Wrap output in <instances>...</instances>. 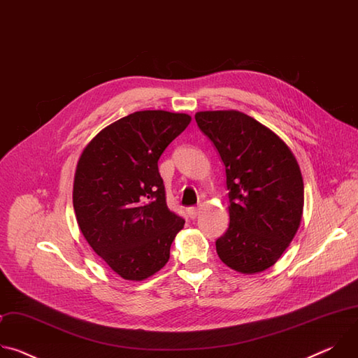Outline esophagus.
<instances>
[{"label":"esophagus","mask_w":358,"mask_h":358,"mask_svg":"<svg viewBox=\"0 0 358 358\" xmlns=\"http://www.w3.org/2000/svg\"><path fill=\"white\" fill-rule=\"evenodd\" d=\"M198 214H199V208H198V207H191V208H188V215H189L191 220H195V218L198 217Z\"/></svg>","instance_id":"1"}]
</instances>
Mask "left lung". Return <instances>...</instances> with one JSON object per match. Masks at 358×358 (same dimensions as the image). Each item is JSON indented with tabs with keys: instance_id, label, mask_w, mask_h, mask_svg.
<instances>
[{
	"instance_id": "1",
	"label": "left lung",
	"mask_w": 358,
	"mask_h": 358,
	"mask_svg": "<svg viewBox=\"0 0 358 358\" xmlns=\"http://www.w3.org/2000/svg\"><path fill=\"white\" fill-rule=\"evenodd\" d=\"M195 122L217 147L229 189V227L217 239L220 259L253 275L273 266L301 221L304 188L287 144L238 110L198 112Z\"/></svg>"
}]
</instances>
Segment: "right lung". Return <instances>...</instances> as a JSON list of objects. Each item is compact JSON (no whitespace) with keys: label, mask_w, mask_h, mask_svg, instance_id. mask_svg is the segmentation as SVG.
Wrapping results in <instances>:
<instances>
[{"label":"right lung","mask_w":358,"mask_h":358,"mask_svg":"<svg viewBox=\"0 0 358 358\" xmlns=\"http://www.w3.org/2000/svg\"><path fill=\"white\" fill-rule=\"evenodd\" d=\"M189 122L185 113H131L97 133L78 162V225L90 248L126 280L159 272L184 227L167 207L159 159Z\"/></svg>","instance_id":"obj_1"}]
</instances>
